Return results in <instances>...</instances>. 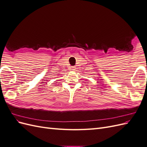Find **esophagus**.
<instances>
[{"mask_svg": "<svg viewBox=\"0 0 147 147\" xmlns=\"http://www.w3.org/2000/svg\"><path fill=\"white\" fill-rule=\"evenodd\" d=\"M71 69H71V70H73V71H74V70H75V67H74V66H72V67H71Z\"/></svg>", "mask_w": 147, "mask_h": 147, "instance_id": "obj_1", "label": "esophagus"}]
</instances>
